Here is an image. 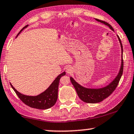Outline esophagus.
<instances>
[{
    "mask_svg": "<svg viewBox=\"0 0 134 134\" xmlns=\"http://www.w3.org/2000/svg\"><path fill=\"white\" fill-rule=\"evenodd\" d=\"M71 71H72V70H71V67H67L66 69V71L68 73H70L71 72Z\"/></svg>",
    "mask_w": 134,
    "mask_h": 134,
    "instance_id": "esophagus-1",
    "label": "esophagus"
}]
</instances>
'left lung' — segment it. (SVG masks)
Returning <instances> with one entry per match:
<instances>
[{"label": "left lung", "mask_w": 134, "mask_h": 134, "mask_svg": "<svg viewBox=\"0 0 134 134\" xmlns=\"http://www.w3.org/2000/svg\"><path fill=\"white\" fill-rule=\"evenodd\" d=\"M97 21L101 22L105 25L109 26V28L114 31L113 27L109 25V23L106 22L105 21L100 20L96 19ZM118 39L119 40L120 43L121 49V67L119 74L117 75L116 77L107 86L105 87L101 88L94 89V88H85L81 85H79L78 83L76 82L75 80L73 79V77H70V81L73 85L75 87V88L76 91V93L78 95V96L84 102L88 103H96L100 102L103 100L107 98L115 90L117 85L119 84V82L120 79L121 75L123 74V46L121 44L120 39L118 35H117Z\"/></svg>", "instance_id": "obj_1"}]
</instances>
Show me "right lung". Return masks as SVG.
I'll list each match as a JSON object with an SVG mask.
<instances>
[{
  "instance_id": "right-lung-1",
  "label": "right lung",
  "mask_w": 134,
  "mask_h": 134,
  "mask_svg": "<svg viewBox=\"0 0 134 134\" xmlns=\"http://www.w3.org/2000/svg\"><path fill=\"white\" fill-rule=\"evenodd\" d=\"M28 25H26L22 28V29L20 31V32L18 34L17 37L24 29ZM64 75H65V72H63L59 75L46 90L40 94L39 95L35 96H30L22 94L16 90L11 83H10V85L14 90L17 96L25 104L30 107L33 108L46 109L53 107L56 103L58 99V91L59 79L63 76Z\"/></svg>"
}]
</instances>
